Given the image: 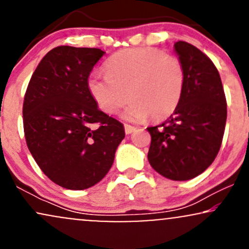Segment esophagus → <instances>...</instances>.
Masks as SVG:
<instances>
[{
    "label": "esophagus",
    "instance_id": "obj_1",
    "mask_svg": "<svg viewBox=\"0 0 249 249\" xmlns=\"http://www.w3.org/2000/svg\"><path fill=\"white\" fill-rule=\"evenodd\" d=\"M124 128H125V133L126 134H131L134 130H136V127L131 126V125H127V124L124 125Z\"/></svg>",
    "mask_w": 249,
    "mask_h": 249
}]
</instances>
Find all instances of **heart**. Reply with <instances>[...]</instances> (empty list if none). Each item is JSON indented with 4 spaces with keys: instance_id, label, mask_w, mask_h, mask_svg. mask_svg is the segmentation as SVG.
<instances>
[{
    "instance_id": "1",
    "label": "heart",
    "mask_w": 249,
    "mask_h": 249,
    "mask_svg": "<svg viewBox=\"0 0 249 249\" xmlns=\"http://www.w3.org/2000/svg\"><path fill=\"white\" fill-rule=\"evenodd\" d=\"M107 75L88 79L90 95L103 112H118L131 99L123 117L141 122L161 119L179 105L185 87L181 62L154 48H132L115 53L105 64Z\"/></svg>"
}]
</instances>
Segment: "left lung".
Returning a JSON list of instances; mask_svg holds the SVG:
<instances>
[{"mask_svg":"<svg viewBox=\"0 0 249 249\" xmlns=\"http://www.w3.org/2000/svg\"><path fill=\"white\" fill-rule=\"evenodd\" d=\"M185 71L179 105L170 118L147 127V159L165 178L184 181L201 174L215 159L224 137L227 104L215 65L187 42L174 43Z\"/></svg>","mask_w":249,"mask_h":249,"instance_id":"obj_1","label":"left lung"}]
</instances>
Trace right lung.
<instances>
[{"instance_id":"right-lung-1","label":"right lung","mask_w":249,"mask_h":249,"mask_svg":"<svg viewBox=\"0 0 249 249\" xmlns=\"http://www.w3.org/2000/svg\"><path fill=\"white\" fill-rule=\"evenodd\" d=\"M105 51L63 45L31 76L23 103L28 148L43 173L68 190H87L107 176L125 131L98 108L88 79Z\"/></svg>"}]
</instances>
